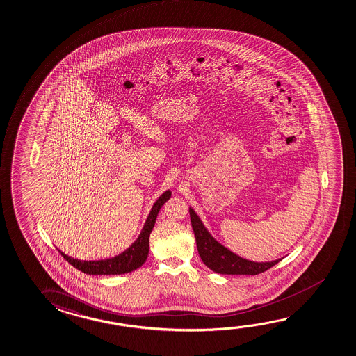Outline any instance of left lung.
<instances>
[{
    "mask_svg": "<svg viewBox=\"0 0 356 356\" xmlns=\"http://www.w3.org/2000/svg\"><path fill=\"white\" fill-rule=\"evenodd\" d=\"M190 217L196 236L197 250L202 261L216 273L256 275L272 268L279 261H282V258H279L272 262L259 263L240 257L213 238L192 208H190Z\"/></svg>",
    "mask_w": 356,
    "mask_h": 356,
    "instance_id": "8db88e82",
    "label": "left lung"
}]
</instances>
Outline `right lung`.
<instances>
[{"instance_id":"obj_1","label":"right lung","mask_w":356,"mask_h":356,"mask_svg":"<svg viewBox=\"0 0 356 356\" xmlns=\"http://www.w3.org/2000/svg\"><path fill=\"white\" fill-rule=\"evenodd\" d=\"M170 197L171 192L166 191L158 198V201L155 202L149 216L145 220V227L139 234L138 238L119 256L108 258V259H100V261H79V259L68 257L67 254H65V253H60L68 263L72 264L74 268H77L78 270L86 274H94V275L124 274L139 268L148 257L149 235L154 227L155 220L158 217L160 208Z\"/></svg>"}]
</instances>
